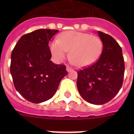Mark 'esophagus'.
<instances>
[{"label": "esophagus", "instance_id": "obj_1", "mask_svg": "<svg viewBox=\"0 0 134 134\" xmlns=\"http://www.w3.org/2000/svg\"><path fill=\"white\" fill-rule=\"evenodd\" d=\"M66 70H67V71L69 72V71H71V70H72V68L70 67H69V66H67V67H66Z\"/></svg>", "mask_w": 134, "mask_h": 134}]
</instances>
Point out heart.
<instances>
[{"instance_id":"b5f03b06","label":"heart","mask_w":134,"mask_h":134,"mask_svg":"<svg viewBox=\"0 0 134 134\" xmlns=\"http://www.w3.org/2000/svg\"><path fill=\"white\" fill-rule=\"evenodd\" d=\"M50 49L58 62L63 61L68 51H70L69 59L71 63L77 67H86L97 60L102 52L103 43L97 36L70 30L61 33L59 39L53 40Z\"/></svg>"}]
</instances>
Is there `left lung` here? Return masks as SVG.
<instances>
[{
    "label": "left lung",
    "mask_w": 134,
    "mask_h": 134,
    "mask_svg": "<svg viewBox=\"0 0 134 134\" xmlns=\"http://www.w3.org/2000/svg\"><path fill=\"white\" fill-rule=\"evenodd\" d=\"M103 43L99 59L89 67L78 71V90L90 104L102 105L116 95L122 88L125 73L122 51L114 38L98 31Z\"/></svg>",
    "instance_id": "obj_1"
}]
</instances>
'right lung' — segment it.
<instances>
[{"label": "right lung", "instance_id": "1", "mask_svg": "<svg viewBox=\"0 0 134 134\" xmlns=\"http://www.w3.org/2000/svg\"><path fill=\"white\" fill-rule=\"evenodd\" d=\"M58 32L39 29L24 35L12 52L10 73L14 87L22 97L34 104L52 98L67 74L65 65L50 60L48 42Z\"/></svg>", "mask_w": 134, "mask_h": 134}]
</instances>
